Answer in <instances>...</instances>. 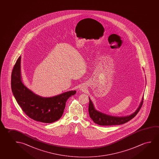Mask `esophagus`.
Returning a JSON list of instances; mask_svg holds the SVG:
<instances>
[{
  "mask_svg": "<svg viewBox=\"0 0 159 159\" xmlns=\"http://www.w3.org/2000/svg\"><path fill=\"white\" fill-rule=\"evenodd\" d=\"M85 90V88L84 86H81L80 87V90L84 91Z\"/></svg>",
  "mask_w": 159,
  "mask_h": 159,
  "instance_id": "1",
  "label": "esophagus"
}]
</instances>
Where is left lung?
Masks as SVG:
<instances>
[{"label":"left lung","instance_id":"8db88e82","mask_svg":"<svg viewBox=\"0 0 159 159\" xmlns=\"http://www.w3.org/2000/svg\"><path fill=\"white\" fill-rule=\"evenodd\" d=\"M89 98V113L91 118L94 122L100 125H123L124 123L128 122L130 120L134 117L137 113L139 111L142 107L144 97L142 98V101L140 103L139 106L138 107L134 112L131 115L127 116L122 117H117L113 116L111 115L105 114L101 112L96 109L95 106L93 104L92 101Z\"/></svg>","mask_w":159,"mask_h":159}]
</instances>
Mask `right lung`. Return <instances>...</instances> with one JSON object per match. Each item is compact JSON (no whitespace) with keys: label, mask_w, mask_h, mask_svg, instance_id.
<instances>
[{"label":"right lung","mask_w":159,"mask_h":159,"mask_svg":"<svg viewBox=\"0 0 159 159\" xmlns=\"http://www.w3.org/2000/svg\"><path fill=\"white\" fill-rule=\"evenodd\" d=\"M21 58L19 57L14 66L11 79V90L17 103L32 120L46 123L56 122L62 116L66 101L75 94L76 91H69L49 98L37 95L22 81Z\"/></svg>","instance_id":"right-lung-1"}]
</instances>
